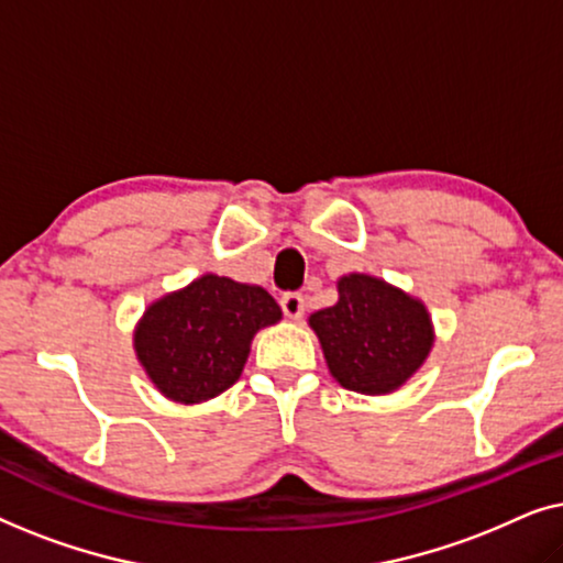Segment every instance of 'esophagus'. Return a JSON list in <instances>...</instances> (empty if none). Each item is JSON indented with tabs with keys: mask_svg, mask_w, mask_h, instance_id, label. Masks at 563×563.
Returning <instances> with one entry per match:
<instances>
[{
	"mask_svg": "<svg viewBox=\"0 0 563 563\" xmlns=\"http://www.w3.org/2000/svg\"><path fill=\"white\" fill-rule=\"evenodd\" d=\"M282 310L289 320H299L305 314V297L299 291H289L282 297Z\"/></svg>",
	"mask_w": 563,
	"mask_h": 563,
	"instance_id": "obj_1",
	"label": "esophagus"
}]
</instances>
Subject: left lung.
<instances>
[{"mask_svg":"<svg viewBox=\"0 0 563 563\" xmlns=\"http://www.w3.org/2000/svg\"><path fill=\"white\" fill-rule=\"evenodd\" d=\"M328 368L341 387L389 395L402 387L433 349L426 305L368 274L338 279V302L310 314Z\"/></svg>","mask_w":563,"mask_h":563,"instance_id":"obj_1","label":"left lung"}]
</instances>
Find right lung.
<instances>
[{"instance_id": "1", "label": "right lung", "mask_w": 563, "mask_h": 563, "mask_svg": "<svg viewBox=\"0 0 563 563\" xmlns=\"http://www.w3.org/2000/svg\"><path fill=\"white\" fill-rule=\"evenodd\" d=\"M279 320L282 307L266 289L205 274L143 312L135 356L161 395L199 405L241 379L253 335Z\"/></svg>"}]
</instances>
